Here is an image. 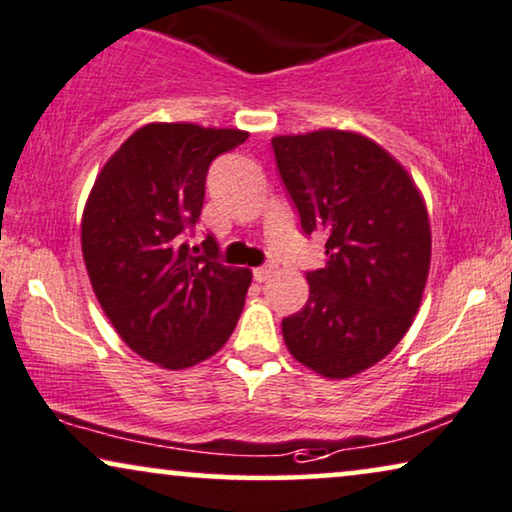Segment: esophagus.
I'll use <instances>...</instances> for the list:
<instances>
[{
	"mask_svg": "<svg viewBox=\"0 0 512 512\" xmlns=\"http://www.w3.org/2000/svg\"><path fill=\"white\" fill-rule=\"evenodd\" d=\"M272 272H275V265H261V268L254 270V280H256V282L270 280Z\"/></svg>",
	"mask_w": 512,
	"mask_h": 512,
	"instance_id": "esophagus-1",
	"label": "esophagus"
}]
</instances>
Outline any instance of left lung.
<instances>
[{
	"instance_id": "left-lung-1",
	"label": "left lung",
	"mask_w": 512,
	"mask_h": 512,
	"mask_svg": "<svg viewBox=\"0 0 512 512\" xmlns=\"http://www.w3.org/2000/svg\"><path fill=\"white\" fill-rule=\"evenodd\" d=\"M272 150L303 232L327 249V265L305 275L308 303L282 320L284 343L315 374L350 378L381 362L418 313L433 244L426 202L357 131L275 136Z\"/></svg>"
}]
</instances>
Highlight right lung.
<instances>
[{
	"mask_svg": "<svg viewBox=\"0 0 512 512\" xmlns=\"http://www.w3.org/2000/svg\"><path fill=\"white\" fill-rule=\"evenodd\" d=\"M242 129L152 122L98 171L82 214V256L122 341L164 369L216 355L237 327L251 270L185 242L204 204L209 164L247 141Z\"/></svg>",
	"mask_w": 512,
	"mask_h": 512,
	"instance_id": "1",
	"label": "right lung"
}]
</instances>
